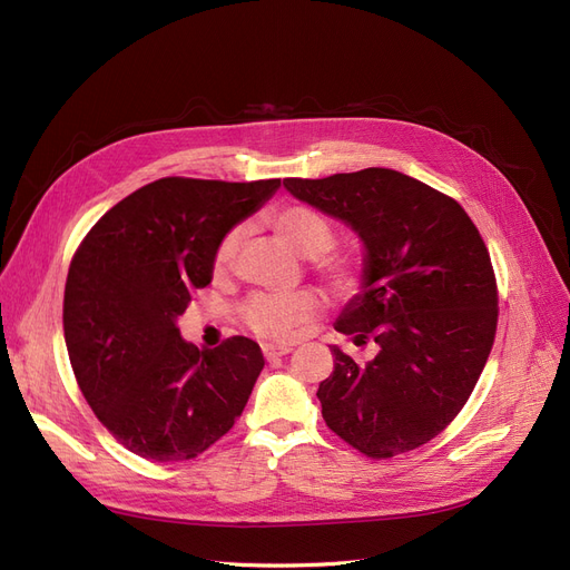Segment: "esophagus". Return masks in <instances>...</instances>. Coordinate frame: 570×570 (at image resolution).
Segmentation results:
<instances>
[{
    "label": "esophagus",
    "instance_id": "esophagus-1",
    "mask_svg": "<svg viewBox=\"0 0 570 570\" xmlns=\"http://www.w3.org/2000/svg\"><path fill=\"white\" fill-rule=\"evenodd\" d=\"M293 347L291 345H263V354H265V360L267 362H272V360H279V356H284V354H288Z\"/></svg>",
    "mask_w": 570,
    "mask_h": 570
}]
</instances>
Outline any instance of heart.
Listing matches in <instances>:
<instances>
[{"mask_svg":"<svg viewBox=\"0 0 570 570\" xmlns=\"http://www.w3.org/2000/svg\"><path fill=\"white\" fill-rule=\"evenodd\" d=\"M272 227L293 253H298L303 258H320V272L331 286L338 291H350L356 286L360 274H356V267L352 263L343 258H322L324 253L333 248L335 232L333 225L322 214H317V210L307 206H286L272 216ZM239 242L242 229H232L229 235H225L214 258L216 274H225L232 263H235ZM320 309L322 303L317 293L312 291H296L286 293V296L261 293V296H253L244 305L242 320L253 333L263 335V338L286 341L317 317Z\"/></svg>","mask_w":570,"mask_h":570,"instance_id":"1","label":"heart"}]
</instances>
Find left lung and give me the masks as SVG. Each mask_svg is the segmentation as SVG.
Wrapping results in <instances>:
<instances>
[{
	"label": "left lung",
	"instance_id": "8db88e82",
	"mask_svg": "<svg viewBox=\"0 0 570 570\" xmlns=\"http://www.w3.org/2000/svg\"><path fill=\"white\" fill-rule=\"evenodd\" d=\"M288 193L345 223L364 246L360 293L335 331L377 354L356 364L331 345L317 396L326 425L368 458L428 444L470 399L495 338L498 291L487 244L455 199L394 168L320 180Z\"/></svg>",
	"mask_w": 570,
	"mask_h": 570
}]
</instances>
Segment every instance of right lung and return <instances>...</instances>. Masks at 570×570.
Wrapping results in <instances>:
<instances>
[{
	"instance_id": "add662e5",
	"label": "right lung",
	"mask_w": 570,
	"mask_h": 570,
	"mask_svg": "<svg viewBox=\"0 0 570 570\" xmlns=\"http://www.w3.org/2000/svg\"><path fill=\"white\" fill-rule=\"evenodd\" d=\"M282 187L161 178L115 204L70 263L62 328L79 390L121 446L197 458L242 415L265 366L244 335L214 350L180 338L189 293L214 279L227 232Z\"/></svg>"
}]
</instances>
